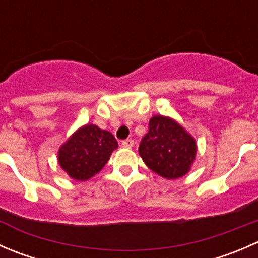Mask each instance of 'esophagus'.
Wrapping results in <instances>:
<instances>
[{"label":"esophagus","mask_w":258,"mask_h":258,"mask_svg":"<svg viewBox=\"0 0 258 258\" xmlns=\"http://www.w3.org/2000/svg\"><path fill=\"white\" fill-rule=\"evenodd\" d=\"M134 144H135V142H134V140H131V139H130V140H124V141H122V147H126V148H131L132 147V146H134Z\"/></svg>","instance_id":"34e87169"}]
</instances>
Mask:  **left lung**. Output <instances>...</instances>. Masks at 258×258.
<instances>
[{"label":"left lung","mask_w":258,"mask_h":258,"mask_svg":"<svg viewBox=\"0 0 258 258\" xmlns=\"http://www.w3.org/2000/svg\"><path fill=\"white\" fill-rule=\"evenodd\" d=\"M148 126L139 148L146 166L167 179L187 175L196 158V140L168 116L156 114L151 117Z\"/></svg>","instance_id":"1"}]
</instances>
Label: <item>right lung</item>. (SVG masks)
I'll use <instances>...</instances> for the list:
<instances>
[{
	"label": "right lung",
	"mask_w": 258,
	"mask_h": 258,
	"mask_svg": "<svg viewBox=\"0 0 258 258\" xmlns=\"http://www.w3.org/2000/svg\"><path fill=\"white\" fill-rule=\"evenodd\" d=\"M118 147L111 132L87 123L69 137L58 150V165L69 177L87 181L97 175Z\"/></svg>",
	"instance_id": "1"
}]
</instances>
